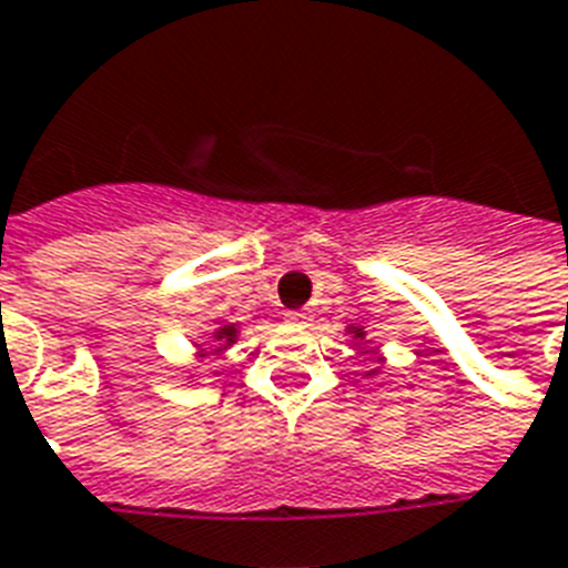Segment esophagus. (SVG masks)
Segmentation results:
<instances>
[{
	"label": "esophagus",
	"mask_w": 568,
	"mask_h": 568,
	"mask_svg": "<svg viewBox=\"0 0 568 568\" xmlns=\"http://www.w3.org/2000/svg\"><path fill=\"white\" fill-rule=\"evenodd\" d=\"M285 321H288V324H297V327H306L312 318H310V312H288Z\"/></svg>",
	"instance_id": "obj_1"
}]
</instances>
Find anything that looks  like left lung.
Listing matches in <instances>:
<instances>
[{
	"label": "left lung",
	"mask_w": 568,
	"mask_h": 568,
	"mask_svg": "<svg viewBox=\"0 0 568 568\" xmlns=\"http://www.w3.org/2000/svg\"><path fill=\"white\" fill-rule=\"evenodd\" d=\"M354 333H356V336H354V338H363V333H359V329H354Z\"/></svg>",
	"instance_id": "obj_1"
}]
</instances>
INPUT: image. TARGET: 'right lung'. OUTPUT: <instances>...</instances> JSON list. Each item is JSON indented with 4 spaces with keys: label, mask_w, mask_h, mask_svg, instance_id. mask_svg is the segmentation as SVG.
Instances as JSON below:
<instances>
[{
    "label": "right lung",
    "mask_w": 568,
    "mask_h": 568,
    "mask_svg": "<svg viewBox=\"0 0 568 568\" xmlns=\"http://www.w3.org/2000/svg\"><path fill=\"white\" fill-rule=\"evenodd\" d=\"M217 342H235V327L217 329Z\"/></svg>",
    "instance_id": "add662e5"
}]
</instances>
